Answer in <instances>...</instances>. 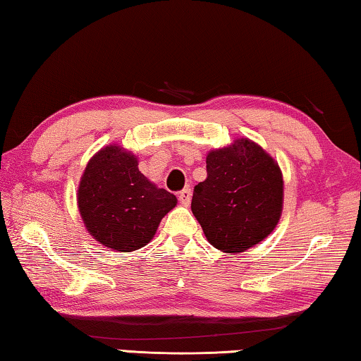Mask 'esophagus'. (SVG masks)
Masks as SVG:
<instances>
[{
    "instance_id": "obj_1",
    "label": "esophagus",
    "mask_w": 361,
    "mask_h": 361,
    "mask_svg": "<svg viewBox=\"0 0 361 361\" xmlns=\"http://www.w3.org/2000/svg\"><path fill=\"white\" fill-rule=\"evenodd\" d=\"M191 197H192L191 188H185V189H181V191L178 192V199H180V202L183 205H188L189 202H191Z\"/></svg>"
}]
</instances>
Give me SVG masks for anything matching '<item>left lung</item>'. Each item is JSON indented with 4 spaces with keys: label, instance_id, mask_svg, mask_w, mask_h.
Wrapping results in <instances>:
<instances>
[{
    "label": "left lung",
    "instance_id": "1",
    "mask_svg": "<svg viewBox=\"0 0 361 361\" xmlns=\"http://www.w3.org/2000/svg\"><path fill=\"white\" fill-rule=\"evenodd\" d=\"M283 180L267 152L250 140L207 156V178L194 186L191 210L213 247L237 253L259 243L282 213Z\"/></svg>",
    "mask_w": 361,
    "mask_h": 361
}]
</instances>
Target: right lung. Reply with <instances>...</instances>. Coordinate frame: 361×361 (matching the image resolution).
<instances>
[{
    "mask_svg": "<svg viewBox=\"0 0 361 361\" xmlns=\"http://www.w3.org/2000/svg\"><path fill=\"white\" fill-rule=\"evenodd\" d=\"M78 204L85 228L102 245L133 252L154 237L176 197L148 181L135 156L106 146L85 167Z\"/></svg>",
    "mask_w": 361,
    "mask_h": 361,
    "instance_id": "obj_1",
    "label": "right lung"
}]
</instances>
